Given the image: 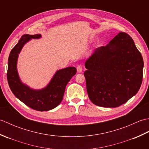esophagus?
<instances>
[{
  "label": "esophagus",
  "instance_id": "obj_1",
  "mask_svg": "<svg viewBox=\"0 0 149 149\" xmlns=\"http://www.w3.org/2000/svg\"><path fill=\"white\" fill-rule=\"evenodd\" d=\"M77 72H79V73H81L83 72V67H82V66L78 65L77 66Z\"/></svg>",
  "mask_w": 149,
  "mask_h": 149
}]
</instances>
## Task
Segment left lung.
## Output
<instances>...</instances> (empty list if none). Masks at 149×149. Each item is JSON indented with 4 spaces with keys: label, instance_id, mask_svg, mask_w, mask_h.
<instances>
[{
    "label": "left lung",
    "instance_id": "left-lung-1",
    "mask_svg": "<svg viewBox=\"0 0 149 149\" xmlns=\"http://www.w3.org/2000/svg\"><path fill=\"white\" fill-rule=\"evenodd\" d=\"M143 60L132 38L120 32L85 62L84 73L90 100L116 107L137 93L143 79Z\"/></svg>",
    "mask_w": 149,
    "mask_h": 149
}]
</instances>
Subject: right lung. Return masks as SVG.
Returning a JSON list of instances; mask_svg holds the SVG:
<instances>
[{"label": "right lung", "mask_w": 149, "mask_h": 149, "mask_svg": "<svg viewBox=\"0 0 149 149\" xmlns=\"http://www.w3.org/2000/svg\"><path fill=\"white\" fill-rule=\"evenodd\" d=\"M40 34H24L9 54L8 63V84L15 96L31 108L40 111L51 110L61 102L66 84L75 75L77 70L73 66L59 70L47 86L41 90H34L24 84L17 71L18 54L25 44L31 39H39Z\"/></svg>", "instance_id": "1"}]
</instances>
